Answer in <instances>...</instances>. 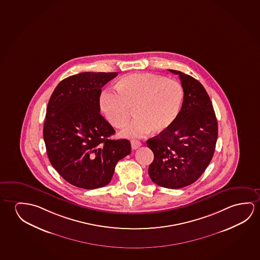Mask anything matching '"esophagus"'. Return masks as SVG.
Returning <instances> with one entry per match:
<instances>
[{
    "label": "esophagus",
    "mask_w": 260,
    "mask_h": 260,
    "mask_svg": "<svg viewBox=\"0 0 260 260\" xmlns=\"http://www.w3.org/2000/svg\"><path fill=\"white\" fill-rule=\"evenodd\" d=\"M140 146H141V142L139 140H132V149H137L140 148Z\"/></svg>",
    "instance_id": "esophagus-1"
}]
</instances>
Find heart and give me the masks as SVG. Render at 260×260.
<instances>
[{
	"mask_svg": "<svg viewBox=\"0 0 260 260\" xmlns=\"http://www.w3.org/2000/svg\"><path fill=\"white\" fill-rule=\"evenodd\" d=\"M114 91L100 97L104 117L115 128L128 122L135 110L137 118L120 132L125 138H141L155 129L166 132L176 122L184 102L179 82L152 74H133L121 78Z\"/></svg>",
	"mask_w": 260,
	"mask_h": 260,
	"instance_id": "1",
	"label": "heart"
}]
</instances>
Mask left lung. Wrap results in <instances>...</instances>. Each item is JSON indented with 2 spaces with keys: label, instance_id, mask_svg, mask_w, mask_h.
Wrapping results in <instances>:
<instances>
[{
  "label": "left lung",
  "instance_id": "left-lung-1",
  "mask_svg": "<svg viewBox=\"0 0 260 260\" xmlns=\"http://www.w3.org/2000/svg\"><path fill=\"white\" fill-rule=\"evenodd\" d=\"M169 71L179 76L184 102L176 122L147 141L154 153L148 175L159 186L177 189L194 183L210 164L215 150L218 123L203 84L184 73Z\"/></svg>",
  "mask_w": 260,
  "mask_h": 260
}]
</instances>
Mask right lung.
Masks as SVG:
<instances>
[{
    "label": "right lung",
    "instance_id": "add662e5",
    "mask_svg": "<svg viewBox=\"0 0 260 260\" xmlns=\"http://www.w3.org/2000/svg\"><path fill=\"white\" fill-rule=\"evenodd\" d=\"M118 73L84 72L61 81L48 102L43 138L48 159L69 184H108L116 164L132 150L128 140H110L114 128L100 113L102 87Z\"/></svg>",
    "mask_w": 260,
    "mask_h": 260
}]
</instances>
